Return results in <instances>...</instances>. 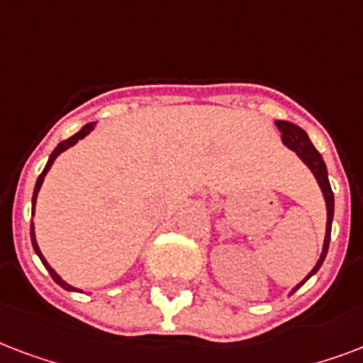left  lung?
<instances>
[{
    "label": "left lung",
    "instance_id": "1",
    "mask_svg": "<svg viewBox=\"0 0 363 363\" xmlns=\"http://www.w3.org/2000/svg\"><path fill=\"white\" fill-rule=\"evenodd\" d=\"M277 126L278 130L282 132V142L288 145L289 150H294L297 155L301 157V161L307 164L311 170H313L314 178L318 179L320 187H322V193H324V199H325V206H328V223H325V240H324V250H322V255H320L318 263L314 267L311 274H308L301 284H305L308 278L313 277L314 272L318 271L322 263L325 259V254H328V248H330V237H331V220H333V191H331V185H330V179H328V170H325V162L322 159L316 147H314L311 140H308L307 132L299 128L297 125L294 123H288V121H277ZM301 284H297L294 291L297 288H301ZM291 291V294H294Z\"/></svg>",
    "mask_w": 363,
    "mask_h": 363
}]
</instances>
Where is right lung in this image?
<instances>
[{
  "label": "right lung",
  "mask_w": 363,
  "mask_h": 363,
  "mask_svg": "<svg viewBox=\"0 0 363 363\" xmlns=\"http://www.w3.org/2000/svg\"><path fill=\"white\" fill-rule=\"evenodd\" d=\"M92 128H94V123H89V125H85V126H83V128H81V130L77 132V134H74V136H72V138H67V140H64V142H60V143H58V145H56V150L52 151V153H50L49 161H47V167L43 168V172L39 174L38 182H35V189H33V199H32L33 210H35V199H38L39 187H41V184H43V179H45V174L49 172L50 164H52V162H55V159H56V157H58V155H60L62 151H66L67 147H72V145H74V143H77V142H79L81 138H85L86 134H89V132L92 130ZM30 237H32V244H33V250H35V254L39 255V259L43 261V265L47 267V271H49V274H50V277H52V280H55V282L58 284V286H62V288H64V289H69V291H72V289H75L74 286H69V284H66V282H64V280H62V278L58 277V274H56L55 271H52V267H49V263H47V261H45V257H43V255H41V252H39V246H38V242H35V233H33V223H32V225H30Z\"/></svg>",
  "instance_id": "1"
}]
</instances>
